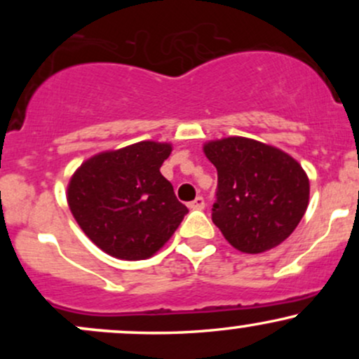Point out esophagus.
I'll list each match as a JSON object with an SVG mask.
<instances>
[{"label":"esophagus","instance_id":"34e87169","mask_svg":"<svg viewBox=\"0 0 359 359\" xmlns=\"http://www.w3.org/2000/svg\"><path fill=\"white\" fill-rule=\"evenodd\" d=\"M187 205H189V209H197V211H201V209H204L205 203H204L203 197H196V199H194L192 203H189Z\"/></svg>","mask_w":359,"mask_h":359}]
</instances>
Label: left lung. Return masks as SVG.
<instances>
[{
	"mask_svg": "<svg viewBox=\"0 0 359 359\" xmlns=\"http://www.w3.org/2000/svg\"><path fill=\"white\" fill-rule=\"evenodd\" d=\"M217 170L212 222L243 253H263L285 241L307 211L309 177L280 148L229 137L204 145Z\"/></svg>",
	"mask_w": 359,
	"mask_h": 359,
	"instance_id": "8db88e82",
	"label": "left lung"
}]
</instances>
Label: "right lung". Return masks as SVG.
Returning <instances> with one entry per match:
<instances>
[{
    "mask_svg": "<svg viewBox=\"0 0 359 359\" xmlns=\"http://www.w3.org/2000/svg\"><path fill=\"white\" fill-rule=\"evenodd\" d=\"M170 143L138 142L90 156L74 172L67 203L96 246L119 259L150 258L170 240L187 208L160 174Z\"/></svg>",
    "mask_w": 359,
    "mask_h": 359,
    "instance_id": "1",
    "label": "right lung"
}]
</instances>
